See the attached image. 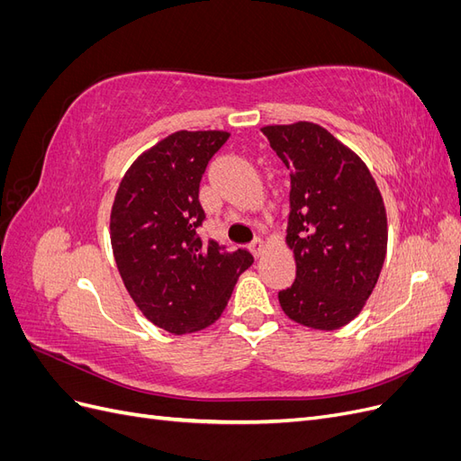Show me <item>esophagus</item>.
<instances>
[{
  "instance_id": "1",
  "label": "esophagus",
  "mask_w": 461,
  "mask_h": 461,
  "mask_svg": "<svg viewBox=\"0 0 461 461\" xmlns=\"http://www.w3.org/2000/svg\"><path fill=\"white\" fill-rule=\"evenodd\" d=\"M265 248H267V242H265L263 239H256L252 244H249V249H252V252H254V256H256V258L263 256Z\"/></svg>"
}]
</instances>
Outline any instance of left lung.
Returning <instances> with one entry per match:
<instances>
[{
    "label": "left lung",
    "mask_w": 461,
    "mask_h": 461,
    "mask_svg": "<svg viewBox=\"0 0 461 461\" xmlns=\"http://www.w3.org/2000/svg\"><path fill=\"white\" fill-rule=\"evenodd\" d=\"M261 132L290 169L286 244L296 281L278 292L296 323L334 330L364 310L386 256V209L367 165L315 122Z\"/></svg>",
    "instance_id": "8db88e82"
}]
</instances>
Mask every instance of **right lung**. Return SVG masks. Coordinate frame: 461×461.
<instances>
[{"mask_svg":"<svg viewBox=\"0 0 461 461\" xmlns=\"http://www.w3.org/2000/svg\"><path fill=\"white\" fill-rule=\"evenodd\" d=\"M229 136L178 131L163 138L131 165L111 207V246L122 283L167 332L215 323L240 273L254 263L248 249L230 252L198 234L205 219L200 180Z\"/></svg>","mask_w":461,"mask_h":461,"instance_id":"right-lung-1","label":"right lung"}]
</instances>
